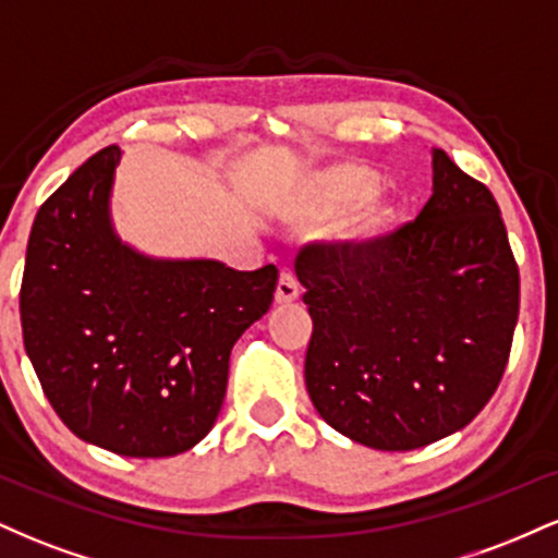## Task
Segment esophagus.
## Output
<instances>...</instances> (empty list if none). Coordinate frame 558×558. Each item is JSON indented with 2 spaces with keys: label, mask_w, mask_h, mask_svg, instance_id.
Segmentation results:
<instances>
[{
  "label": "esophagus",
  "mask_w": 558,
  "mask_h": 558,
  "mask_svg": "<svg viewBox=\"0 0 558 558\" xmlns=\"http://www.w3.org/2000/svg\"><path fill=\"white\" fill-rule=\"evenodd\" d=\"M299 299V283L293 278V272H280L278 278V288H275V301L278 304H291V301Z\"/></svg>",
  "instance_id": "1"
}]
</instances>
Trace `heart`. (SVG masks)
I'll list each match as a JSON object with an SVG mask.
<instances>
[{"instance_id": "1", "label": "heart", "mask_w": 558, "mask_h": 558, "mask_svg": "<svg viewBox=\"0 0 558 558\" xmlns=\"http://www.w3.org/2000/svg\"><path fill=\"white\" fill-rule=\"evenodd\" d=\"M383 178L360 162H341L315 172L301 198V220L330 222L360 209L345 239L351 246L377 248L399 226V207L386 198H373L380 191Z\"/></svg>"}]
</instances>
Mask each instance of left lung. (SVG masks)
<instances>
[{
	"mask_svg": "<svg viewBox=\"0 0 558 558\" xmlns=\"http://www.w3.org/2000/svg\"><path fill=\"white\" fill-rule=\"evenodd\" d=\"M312 338L304 380L332 430L412 451L462 430L496 393L520 315V270L483 183L433 149V196L377 248L296 257Z\"/></svg>",
	"mask_w": 558,
	"mask_h": 558,
	"instance_id": "8db88e82",
	"label": "left lung"
}]
</instances>
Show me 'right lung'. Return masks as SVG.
<instances>
[{"mask_svg":"<svg viewBox=\"0 0 558 558\" xmlns=\"http://www.w3.org/2000/svg\"><path fill=\"white\" fill-rule=\"evenodd\" d=\"M118 146L38 209L21 286L25 354L60 420L120 457L189 451L213 430L230 349L270 310L278 267L157 259L110 217Z\"/></svg>","mask_w":558,"mask_h":558,"instance_id":"1","label":"right lung"}]
</instances>
